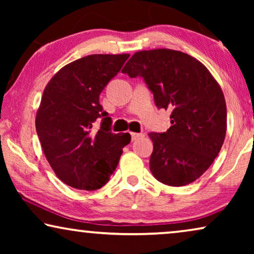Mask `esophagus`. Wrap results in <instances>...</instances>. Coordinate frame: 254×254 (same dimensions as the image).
<instances>
[{"instance_id": "esophagus-1", "label": "esophagus", "mask_w": 254, "mask_h": 254, "mask_svg": "<svg viewBox=\"0 0 254 254\" xmlns=\"http://www.w3.org/2000/svg\"><path fill=\"white\" fill-rule=\"evenodd\" d=\"M130 136H131V140L135 141V140H137V138L143 137L144 134L143 133H130Z\"/></svg>"}]
</instances>
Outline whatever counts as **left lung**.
<instances>
[{"mask_svg":"<svg viewBox=\"0 0 254 254\" xmlns=\"http://www.w3.org/2000/svg\"><path fill=\"white\" fill-rule=\"evenodd\" d=\"M123 72L143 78L156 106L172 111L168 130L149 133L154 143L151 173L169 186L193 183L224 142L227 105L221 86L196 59L166 48L136 52Z\"/></svg>","mask_w":254,"mask_h":254,"instance_id":"1","label":"left lung"}]
</instances>
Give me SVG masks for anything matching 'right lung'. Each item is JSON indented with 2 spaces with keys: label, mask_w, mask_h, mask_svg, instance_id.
Wrapping results in <instances>:
<instances>
[{
  "label": "right lung",
  "mask_w": 254,
  "mask_h": 254,
  "mask_svg": "<svg viewBox=\"0 0 254 254\" xmlns=\"http://www.w3.org/2000/svg\"><path fill=\"white\" fill-rule=\"evenodd\" d=\"M128 58L78 59L60 69L44 90L36 117L38 137L55 175L74 189L95 190L105 185L130 142L129 133L111 131L112 119L99 104L100 92Z\"/></svg>",
  "instance_id": "1"
}]
</instances>
